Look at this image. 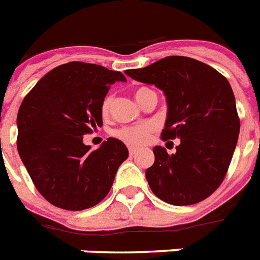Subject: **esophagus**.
Returning a JSON list of instances; mask_svg holds the SVG:
<instances>
[{
	"mask_svg": "<svg viewBox=\"0 0 260 260\" xmlns=\"http://www.w3.org/2000/svg\"><path fill=\"white\" fill-rule=\"evenodd\" d=\"M139 152V148H136V147H129V155L131 156H134L135 154H138Z\"/></svg>",
	"mask_w": 260,
	"mask_h": 260,
	"instance_id": "34e87169",
	"label": "esophagus"
}]
</instances>
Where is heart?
<instances>
[{"instance_id": "b5f03b06", "label": "heart", "mask_w": 260, "mask_h": 260, "mask_svg": "<svg viewBox=\"0 0 260 260\" xmlns=\"http://www.w3.org/2000/svg\"><path fill=\"white\" fill-rule=\"evenodd\" d=\"M147 91H150V89H147V87H139L135 91V97H136L139 104L142 102ZM110 105H112V97H106L101 106V112L104 116L109 114ZM152 131H154V125L151 122H143V124H136V125L118 128V129L114 131L113 134L116 138H118L126 144H129V146H142L150 139Z\"/></svg>"}]
</instances>
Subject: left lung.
I'll use <instances>...</instances> for the list:
<instances>
[{"mask_svg": "<svg viewBox=\"0 0 260 260\" xmlns=\"http://www.w3.org/2000/svg\"><path fill=\"white\" fill-rule=\"evenodd\" d=\"M125 74L163 90L167 118L162 139H181L173 155L154 147L155 162L146 171L152 193L178 206L209 197L225 178L240 132L230 82L187 56H167Z\"/></svg>", "mask_w": 260, "mask_h": 260, "instance_id": "obj_1", "label": "left lung"}]
</instances>
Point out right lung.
Masks as SVG:
<instances>
[{
    "instance_id": "1",
    "label": "right lung",
    "mask_w": 260,
    "mask_h": 260,
    "mask_svg": "<svg viewBox=\"0 0 260 260\" xmlns=\"http://www.w3.org/2000/svg\"><path fill=\"white\" fill-rule=\"evenodd\" d=\"M120 71L70 62L47 73L22 100L17 150L39 193L52 205L83 210L109 193L128 148L109 138L97 150L83 135L102 125V102Z\"/></svg>"
}]
</instances>
